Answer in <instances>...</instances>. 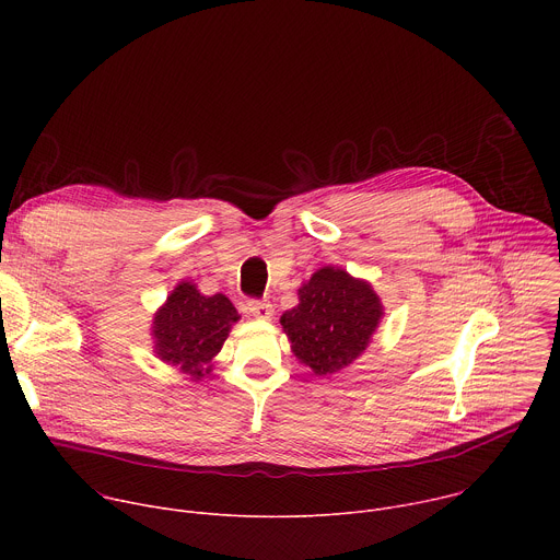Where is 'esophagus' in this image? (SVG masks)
<instances>
[{
    "mask_svg": "<svg viewBox=\"0 0 560 560\" xmlns=\"http://www.w3.org/2000/svg\"><path fill=\"white\" fill-rule=\"evenodd\" d=\"M248 312L255 316V318H261V322H270L275 310H272V303L270 301H248Z\"/></svg>",
    "mask_w": 560,
    "mask_h": 560,
    "instance_id": "1",
    "label": "esophagus"
}]
</instances>
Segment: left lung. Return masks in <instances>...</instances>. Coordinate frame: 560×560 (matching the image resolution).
<instances>
[{
  "label": "left lung",
  "mask_w": 560,
  "mask_h": 560,
  "mask_svg": "<svg viewBox=\"0 0 560 560\" xmlns=\"http://www.w3.org/2000/svg\"><path fill=\"white\" fill-rule=\"evenodd\" d=\"M381 316V299L368 281L326 266L299 288V305L283 312L281 326L294 357L326 376L361 357Z\"/></svg>",
  "instance_id": "8db88e82"
}]
</instances>
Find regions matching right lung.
<instances>
[{"label":"right lung","mask_w":560,"mask_h":560,"mask_svg":"<svg viewBox=\"0 0 560 560\" xmlns=\"http://www.w3.org/2000/svg\"><path fill=\"white\" fill-rule=\"evenodd\" d=\"M236 322V307L225 294L203 296L195 283L182 281L152 318L154 352L190 381H201Z\"/></svg>","instance_id":"1"}]
</instances>
